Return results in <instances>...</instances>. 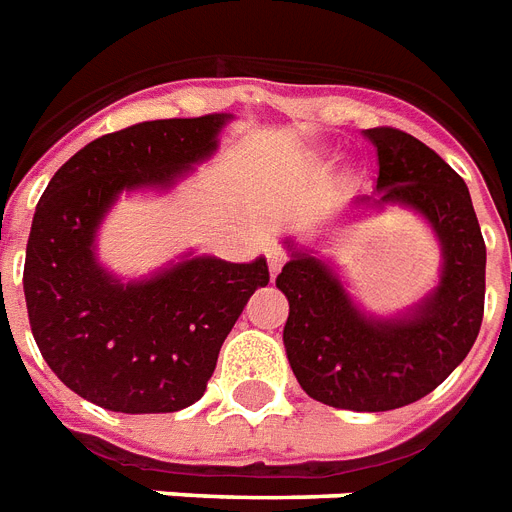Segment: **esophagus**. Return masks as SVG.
<instances>
[{"mask_svg":"<svg viewBox=\"0 0 512 512\" xmlns=\"http://www.w3.org/2000/svg\"><path fill=\"white\" fill-rule=\"evenodd\" d=\"M267 261H269V272H272V277H275L277 272L282 269V264L288 261V256H285V251H282V248H277V245H269Z\"/></svg>","mask_w":512,"mask_h":512,"instance_id":"obj_1","label":"esophagus"}]
</instances>
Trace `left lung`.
I'll return each instance as SVG.
<instances>
[{"label": "left lung", "instance_id": "8db88e82", "mask_svg": "<svg viewBox=\"0 0 512 512\" xmlns=\"http://www.w3.org/2000/svg\"><path fill=\"white\" fill-rule=\"evenodd\" d=\"M378 150L375 195L359 206H404L439 237V285L396 317L354 304L341 277L288 240L277 288L290 304L282 343L306 394L338 410L386 412L431 394L476 343L484 320L486 245L463 177L428 145L391 126L367 129Z\"/></svg>", "mask_w": 512, "mask_h": 512}]
</instances>
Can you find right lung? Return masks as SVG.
Instances as JSON below:
<instances>
[{
  "label": "right lung",
  "mask_w": 512,
  "mask_h": 512,
  "mask_svg": "<svg viewBox=\"0 0 512 512\" xmlns=\"http://www.w3.org/2000/svg\"><path fill=\"white\" fill-rule=\"evenodd\" d=\"M232 116L145 121L105 134L49 179L26 245L23 293L44 362L65 386L110 412H177L195 404L267 259L232 264L182 256L121 282L94 253L121 192L169 190L219 147Z\"/></svg>",
  "instance_id": "1"
}]
</instances>
